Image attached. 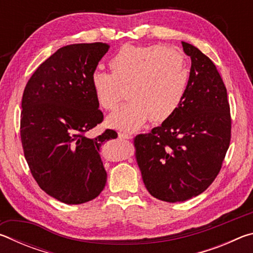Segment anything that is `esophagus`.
<instances>
[{
  "mask_svg": "<svg viewBox=\"0 0 253 253\" xmlns=\"http://www.w3.org/2000/svg\"><path fill=\"white\" fill-rule=\"evenodd\" d=\"M118 137L121 139H131V134H128V132H123V131H119L118 132Z\"/></svg>",
  "mask_w": 253,
  "mask_h": 253,
  "instance_id": "esophagus-1",
  "label": "esophagus"
}]
</instances>
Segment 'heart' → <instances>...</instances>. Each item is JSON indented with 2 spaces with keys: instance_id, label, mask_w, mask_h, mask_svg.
Masks as SVG:
<instances>
[{
  "instance_id": "b5f03b06",
  "label": "heart",
  "mask_w": 253,
  "mask_h": 253,
  "mask_svg": "<svg viewBox=\"0 0 253 253\" xmlns=\"http://www.w3.org/2000/svg\"><path fill=\"white\" fill-rule=\"evenodd\" d=\"M113 76L95 69L91 87L101 108L113 110L121 100L119 84H127L125 104L107 118V125L134 131L151 118L169 119L185 95L188 70L183 53L173 46L125 44L110 59Z\"/></svg>"
}]
</instances>
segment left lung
Wrapping results in <instances>:
<instances>
[{"mask_svg": "<svg viewBox=\"0 0 253 253\" xmlns=\"http://www.w3.org/2000/svg\"><path fill=\"white\" fill-rule=\"evenodd\" d=\"M182 45L192 66L181 105L134 142L147 191L169 203L190 200L211 185L231 138L228 93L219 71L194 45Z\"/></svg>", "mask_w": 253, "mask_h": 253, "instance_id": "left-lung-1", "label": "left lung"}]
</instances>
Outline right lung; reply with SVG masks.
<instances>
[{
  "label": "right lung",
  "instance_id": "1",
  "mask_svg": "<svg viewBox=\"0 0 253 253\" xmlns=\"http://www.w3.org/2000/svg\"><path fill=\"white\" fill-rule=\"evenodd\" d=\"M108 49L101 42L62 46L40 65L23 92L25 160L42 190L66 204L91 201L106 185L100 147L117 132L107 129L95 138L84 134L104 119L90 76Z\"/></svg>",
  "mask_w": 253,
  "mask_h": 253
}]
</instances>
